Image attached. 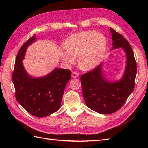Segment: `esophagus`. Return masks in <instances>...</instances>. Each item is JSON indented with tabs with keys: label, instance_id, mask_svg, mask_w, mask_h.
Wrapping results in <instances>:
<instances>
[{
	"label": "esophagus",
	"instance_id": "34e87169",
	"mask_svg": "<svg viewBox=\"0 0 148 148\" xmlns=\"http://www.w3.org/2000/svg\"><path fill=\"white\" fill-rule=\"evenodd\" d=\"M79 75V73L78 72H77V71H72V74H71V77L75 78L78 77Z\"/></svg>",
	"mask_w": 148,
	"mask_h": 148
}]
</instances>
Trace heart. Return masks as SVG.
<instances>
[{
  "mask_svg": "<svg viewBox=\"0 0 148 148\" xmlns=\"http://www.w3.org/2000/svg\"><path fill=\"white\" fill-rule=\"evenodd\" d=\"M66 48L60 49V57L68 64H78L83 70H91L99 64L107 47L106 37L94 30L82 31L71 35L66 40Z\"/></svg>",
  "mask_w": 148,
  "mask_h": 148,
  "instance_id": "1",
  "label": "heart"
}]
</instances>
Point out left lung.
Wrapping results in <instances>:
<instances>
[{
    "mask_svg": "<svg viewBox=\"0 0 148 148\" xmlns=\"http://www.w3.org/2000/svg\"><path fill=\"white\" fill-rule=\"evenodd\" d=\"M114 49L123 47L127 53L126 70L122 78L109 82L102 73L101 64L82 75L83 96L86 106L98 113L109 114L119 110L135 88L137 66L132 48L123 35L110 28Z\"/></svg>",
    "mask_w": 148,
    "mask_h": 148,
    "instance_id": "left-lung-1",
    "label": "left lung"
}]
</instances>
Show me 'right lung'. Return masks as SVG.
<instances>
[{"mask_svg":"<svg viewBox=\"0 0 148 148\" xmlns=\"http://www.w3.org/2000/svg\"><path fill=\"white\" fill-rule=\"evenodd\" d=\"M35 35L25 42L17 53L12 81L15 97L23 108L35 117H44L56 112L60 107L66 83L71 79V71L56 69L44 77H30L25 71L22 60L28 46L35 40Z\"/></svg>","mask_w":148,"mask_h":148,"instance_id":"right-lung-1","label":"right lung"}]
</instances>
